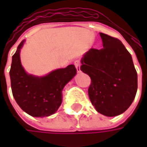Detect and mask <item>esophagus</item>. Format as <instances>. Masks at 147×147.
Returning <instances> with one entry per match:
<instances>
[{
	"instance_id": "34e87169",
	"label": "esophagus",
	"mask_w": 147,
	"mask_h": 147,
	"mask_svg": "<svg viewBox=\"0 0 147 147\" xmlns=\"http://www.w3.org/2000/svg\"><path fill=\"white\" fill-rule=\"evenodd\" d=\"M74 64H75V66L76 67L77 71L78 72H81V70H80V62L79 61H76L74 62Z\"/></svg>"
}]
</instances>
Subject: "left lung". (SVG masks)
<instances>
[{
    "label": "left lung",
    "mask_w": 147,
    "mask_h": 147,
    "mask_svg": "<svg viewBox=\"0 0 147 147\" xmlns=\"http://www.w3.org/2000/svg\"><path fill=\"white\" fill-rule=\"evenodd\" d=\"M103 48L90 49L81 59L80 70L91 83L90 100L99 113L115 117L129 108L138 88V76L130 53L119 39L100 33Z\"/></svg>",
    "instance_id": "8db88e82"
}]
</instances>
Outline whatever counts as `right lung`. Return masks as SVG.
<instances>
[{
	"instance_id": "add662e5",
	"label": "right lung",
	"mask_w": 147,
	"mask_h": 147,
	"mask_svg": "<svg viewBox=\"0 0 147 147\" xmlns=\"http://www.w3.org/2000/svg\"><path fill=\"white\" fill-rule=\"evenodd\" d=\"M24 42H20L12 56L9 71L12 94L19 106L27 114L34 117H49L61 105L63 88L76 76V68L70 64L42 77L27 74L21 64L20 55Z\"/></svg>"
}]
</instances>
